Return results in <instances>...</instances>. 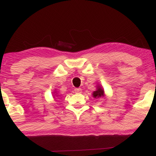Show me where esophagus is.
Instances as JSON below:
<instances>
[{
	"mask_svg": "<svg viewBox=\"0 0 156 156\" xmlns=\"http://www.w3.org/2000/svg\"><path fill=\"white\" fill-rule=\"evenodd\" d=\"M82 89L80 88H76L75 89V92L76 93H81Z\"/></svg>",
	"mask_w": 156,
	"mask_h": 156,
	"instance_id": "34e87169",
	"label": "esophagus"
}]
</instances>
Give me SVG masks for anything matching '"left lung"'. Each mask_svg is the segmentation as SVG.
<instances>
[{
	"mask_svg": "<svg viewBox=\"0 0 156 156\" xmlns=\"http://www.w3.org/2000/svg\"><path fill=\"white\" fill-rule=\"evenodd\" d=\"M92 95L95 98H100V97H103V95H104V91H103L102 89L100 88V87H98V90L93 92Z\"/></svg>",
	"mask_w": 156,
	"mask_h": 156,
	"instance_id": "8db88e82",
	"label": "left lung"
}]
</instances>
